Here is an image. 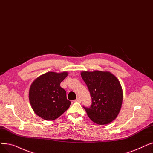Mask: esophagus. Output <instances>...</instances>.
Returning a JSON list of instances; mask_svg holds the SVG:
<instances>
[{
    "mask_svg": "<svg viewBox=\"0 0 153 153\" xmlns=\"http://www.w3.org/2000/svg\"><path fill=\"white\" fill-rule=\"evenodd\" d=\"M74 102H81V99H79V98H77L76 100H74Z\"/></svg>",
    "mask_w": 153,
    "mask_h": 153,
    "instance_id": "obj_1",
    "label": "esophagus"
}]
</instances>
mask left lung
Wrapping results in <instances>:
<instances>
[{
    "mask_svg": "<svg viewBox=\"0 0 153 153\" xmlns=\"http://www.w3.org/2000/svg\"><path fill=\"white\" fill-rule=\"evenodd\" d=\"M81 77L92 99L88 116L97 124H107L116 118L123 102V90L118 79L109 72L82 71Z\"/></svg>",
    "mask_w": 153,
    "mask_h": 153,
    "instance_id": "8db88e82",
    "label": "left lung"
}]
</instances>
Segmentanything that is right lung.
<instances>
[{
    "instance_id": "1",
    "label": "right lung",
    "mask_w": 153,
    "mask_h": 153,
    "mask_svg": "<svg viewBox=\"0 0 153 153\" xmlns=\"http://www.w3.org/2000/svg\"><path fill=\"white\" fill-rule=\"evenodd\" d=\"M67 76V72H49L32 82L29 101L38 116L47 121L54 120L69 108L71 102L67 99L65 91L60 86Z\"/></svg>"
}]
</instances>
